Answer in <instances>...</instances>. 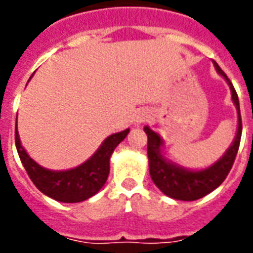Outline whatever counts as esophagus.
I'll return each instance as SVG.
<instances>
[{"label":"esophagus","mask_w":253,"mask_h":253,"mask_svg":"<svg viewBox=\"0 0 253 253\" xmlns=\"http://www.w3.org/2000/svg\"><path fill=\"white\" fill-rule=\"evenodd\" d=\"M147 119H148V114H146V113H140V114L136 117V119H135V121H136V123H138V125H140V123L146 122Z\"/></svg>","instance_id":"esophagus-1"}]
</instances>
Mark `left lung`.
<instances>
[{"label": "left lung", "instance_id": "1", "mask_svg": "<svg viewBox=\"0 0 253 253\" xmlns=\"http://www.w3.org/2000/svg\"><path fill=\"white\" fill-rule=\"evenodd\" d=\"M216 72L223 77L231 90V99L238 113V130L231 146L228 147L223 156L218 159L214 164L204 169H189L172 162L167 158L164 151V140L158 132L151 130L150 127H144V132L148 136V166L150 174L155 185L162 190L166 196L180 201H196L200 200L214 189H216L224 178L227 177L232 164L235 162L236 154L239 150L240 138H242V117H240L239 98L231 81L228 80L226 73L219 68L215 61Z\"/></svg>", "mask_w": 253, "mask_h": 253}]
</instances>
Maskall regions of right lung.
Masks as SVG:
<instances>
[{
	"instance_id": "right-lung-1",
	"label": "right lung",
	"mask_w": 253,
	"mask_h": 253,
	"mask_svg": "<svg viewBox=\"0 0 253 253\" xmlns=\"http://www.w3.org/2000/svg\"><path fill=\"white\" fill-rule=\"evenodd\" d=\"M130 128L107 136L99 148L76 168L51 170L39 166L22 147L15 122V147L26 172L43 194L65 204H75L90 198L101 190L110 172V158Z\"/></svg>"
}]
</instances>
